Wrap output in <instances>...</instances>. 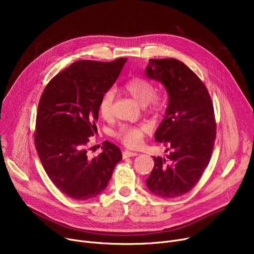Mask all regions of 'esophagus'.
Segmentation results:
<instances>
[{
  "instance_id": "obj_1",
  "label": "esophagus",
  "mask_w": 254,
  "mask_h": 254,
  "mask_svg": "<svg viewBox=\"0 0 254 254\" xmlns=\"http://www.w3.org/2000/svg\"><path fill=\"white\" fill-rule=\"evenodd\" d=\"M138 153L134 152V151H129V150H125L123 151V157L127 158V157H131V156H136Z\"/></svg>"
}]
</instances>
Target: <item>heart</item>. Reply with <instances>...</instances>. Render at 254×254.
I'll list each match as a JSON object with an SVG mask.
<instances>
[{
    "label": "heart",
    "instance_id": "b5f03b06",
    "mask_svg": "<svg viewBox=\"0 0 254 254\" xmlns=\"http://www.w3.org/2000/svg\"><path fill=\"white\" fill-rule=\"evenodd\" d=\"M123 88L134 98L139 104L148 107L151 112H159L164 109L167 98L161 91H155L153 83L147 78L141 76L131 77L125 82ZM114 92L111 89L102 93L98 108L100 114L107 118L111 115ZM151 127L147 124L138 126L123 125L116 132L115 138L129 148H136L143 143L145 136L149 134Z\"/></svg>",
    "mask_w": 254,
    "mask_h": 254
}]
</instances>
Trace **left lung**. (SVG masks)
Listing matches in <instances>:
<instances>
[{"instance_id":"1","label":"left lung","mask_w":254,"mask_h":254,"mask_svg":"<svg viewBox=\"0 0 254 254\" xmlns=\"http://www.w3.org/2000/svg\"><path fill=\"white\" fill-rule=\"evenodd\" d=\"M146 75L168 91L166 116L154 138L170 150L167 157L153 156L146 184L158 196H180L194 188L210 162L216 139L214 108L202 80L178 60L151 59Z\"/></svg>"}]
</instances>
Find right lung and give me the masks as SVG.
<instances>
[{
	"label": "right lung",
	"mask_w": 254,
	"mask_h": 254,
	"mask_svg": "<svg viewBox=\"0 0 254 254\" xmlns=\"http://www.w3.org/2000/svg\"><path fill=\"white\" fill-rule=\"evenodd\" d=\"M127 61H77L53 77L40 98L36 149L52 183L71 198L81 201L101 193L123 158L117 146L107 141L103 152L90 158L86 145L97 130L102 93L113 85Z\"/></svg>",
	"instance_id": "right-lung-1"
}]
</instances>
